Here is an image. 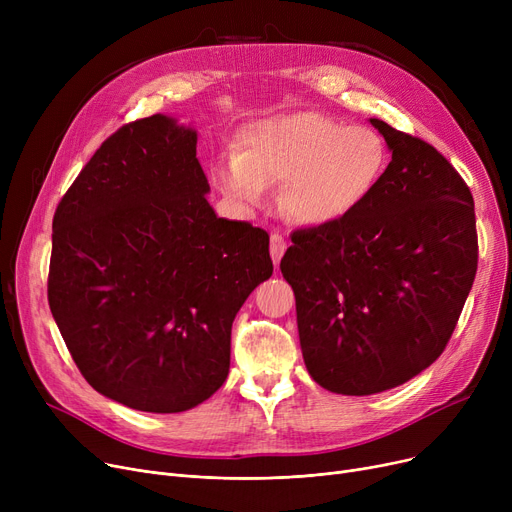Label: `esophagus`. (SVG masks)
<instances>
[{
    "label": "esophagus",
    "instance_id": "1",
    "mask_svg": "<svg viewBox=\"0 0 512 512\" xmlns=\"http://www.w3.org/2000/svg\"><path fill=\"white\" fill-rule=\"evenodd\" d=\"M284 251H286V240L282 238V234L274 232L272 238H270V253H272V259H274V265H280V259L284 257Z\"/></svg>",
    "mask_w": 512,
    "mask_h": 512
}]
</instances>
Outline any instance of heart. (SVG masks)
<instances>
[{
  "mask_svg": "<svg viewBox=\"0 0 512 512\" xmlns=\"http://www.w3.org/2000/svg\"><path fill=\"white\" fill-rule=\"evenodd\" d=\"M386 145L365 126L299 112L242 130L238 153L213 164V180L234 201L257 205L265 186L282 184L280 205L290 220L326 226L355 211L378 186Z\"/></svg>",
  "mask_w": 512,
  "mask_h": 512,
  "instance_id": "b5f03b06",
  "label": "heart"
}]
</instances>
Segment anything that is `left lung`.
I'll return each instance as SVG.
<instances>
[{
  "instance_id": "1",
  "label": "left lung",
  "mask_w": 512,
  "mask_h": 512,
  "mask_svg": "<svg viewBox=\"0 0 512 512\" xmlns=\"http://www.w3.org/2000/svg\"><path fill=\"white\" fill-rule=\"evenodd\" d=\"M392 151L342 220L299 228L280 261L311 378L346 396L409 382L446 348L477 272L469 186L429 143L371 118Z\"/></svg>"
}]
</instances>
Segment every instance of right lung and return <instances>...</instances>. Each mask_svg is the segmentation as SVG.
<instances>
[{"label":"right lung","mask_w":512,"mask_h":512,"mask_svg":"<svg viewBox=\"0 0 512 512\" xmlns=\"http://www.w3.org/2000/svg\"><path fill=\"white\" fill-rule=\"evenodd\" d=\"M197 130L124 124L53 215L47 299L83 378L147 413H182L230 369L232 321L274 272L270 234L207 203Z\"/></svg>","instance_id":"1"}]
</instances>
